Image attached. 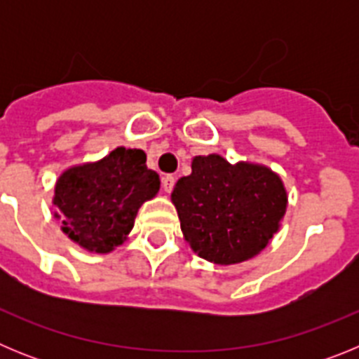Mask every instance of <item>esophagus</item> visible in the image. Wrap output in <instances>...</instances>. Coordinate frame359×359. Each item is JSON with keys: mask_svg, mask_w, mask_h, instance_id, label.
Instances as JSON below:
<instances>
[{"mask_svg": "<svg viewBox=\"0 0 359 359\" xmlns=\"http://www.w3.org/2000/svg\"><path fill=\"white\" fill-rule=\"evenodd\" d=\"M174 182H176V177L170 176V174H167V176H163V180H161V187H163L165 192H170V190H172Z\"/></svg>", "mask_w": 359, "mask_h": 359, "instance_id": "obj_1", "label": "esophagus"}]
</instances>
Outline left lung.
<instances>
[{
  "label": "left lung",
  "mask_w": 359,
  "mask_h": 359,
  "mask_svg": "<svg viewBox=\"0 0 359 359\" xmlns=\"http://www.w3.org/2000/svg\"><path fill=\"white\" fill-rule=\"evenodd\" d=\"M182 231L194 252L215 264L252 259L277 233L287 196L280 177L252 163L198 156L172 190Z\"/></svg>",
  "instance_id": "8db88e82"
}]
</instances>
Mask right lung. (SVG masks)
Listing matches in <instances>:
<instances>
[{"label": "right lung", "mask_w": 359, "mask_h": 359, "mask_svg": "<svg viewBox=\"0 0 359 359\" xmlns=\"http://www.w3.org/2000/svg\"><path fill=\"white\" fill-rule=\"evenodd\" d=\"M145 161L142 149L118 147L97 163L66 170L53 198L66 236L97 253L122 244L142 203L160 190V176Z\"/></svg>", "instance_id": "add662e5"}]
</instances>
